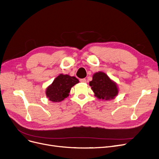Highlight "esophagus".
<instances>
[{"label":"esophagus","mask_w":159,"mask_h":159,"mask_svg":"<svg viewBox=\"0 0 159 159\" xmlns=\"http://www.w3.org/2000/svg\"><path fill=\"white\" fill-rule=\"evenodd\" d=\"M80 81L81 82H82V83H84V82H86V79H80Z\"/></svg>","instance_id":"1"}]
</instances>
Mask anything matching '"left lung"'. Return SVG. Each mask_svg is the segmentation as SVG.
I'll list each match as a JSON object with an SVG mask.
<instances>
[{"mask_svg": "<svg viewBox=\"0 0 159 159\" xmlns=\"http://www.w3.org/2000/svg\"><path fill=\"white\" fill-rule=\"evenodd\" d=\"M95 96L99 99L108 101L114 99L118 94L117 84L104 72L99 71L93 75L92 80L89 82Z\"/></svg>", "mask_w": 159, "mask_h": 159, "instance_id": "8db88e82", "label": "left lung"}]
</instances>
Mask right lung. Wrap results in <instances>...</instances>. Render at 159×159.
<instances>
[{
    "label": "right lung",
    "instance_id": "obj_1",
    "mask_svg": "<svg viewBox=\"0 0 159 159\" xmlns=\"http://www.w3.org/2000/svg\"><path fill=\"white\" fill-rule=\"evenodd\" d=\"M79 82L75 77L60 74L47 88L45 93L47 98L53 102L62 101L69 96L71 88Z\"/></svg>",
    "mask_w": 159,
    "mask_h": 159
}]
</instances>
